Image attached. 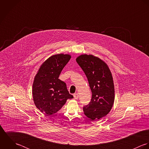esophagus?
Masks as SVG:
<instances>
[{
  "label": "esophagus",
  "instance_id": "esophagus-1",
  "mask_svg": "<svg viewBox=\"0 0 149 149\" xmlns=\"http://www.w3.org/2000/svg\"><path fill=\"white\" fill-rule=\"evenodd\" d=\"M78 97H79V95L77 93H75L74 94V97L75 100H77L78 98Z\"/></svg>",
  "mask_w": 149,
  "mask_h": 149
}]
</instances>
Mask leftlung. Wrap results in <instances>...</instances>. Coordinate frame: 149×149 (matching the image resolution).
<instances>
[{"label":"left lung","mask_w":149,"mask_h":149,"mask_svg":"<svg viewBox=\"0 0 149 149\" xmlns=\"http://www.w3.org/2000/svg\"><path fill=\"white\" fill-rule=\"evenodd\" d=\"M76 61L85 72L92 93L89 104L84 106V114L92 120H98L111 111L115 101L112 73L107 64L93 55L82 54Z\"/></svg>","instance_id":"left-lung-1"}]
</instances>
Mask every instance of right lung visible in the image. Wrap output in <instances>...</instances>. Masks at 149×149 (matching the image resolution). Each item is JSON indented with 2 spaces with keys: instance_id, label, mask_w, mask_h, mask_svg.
I'll return each instance as SVG.
<instances>
[{
  "instance_id": "right-lung-1",
  "label": "right lung",
  "mask_w": 149,
  "mask_h": 149,
  "mask_svg": "<svg viewBox=\"0 0 149 149\" xmlns=\"http://www.w3.org/2000/svg\"><path fill=\"white\" fill-rule=\"evenodd\" d=\"M71 57L69 54L54 55L40 65L34 79L32 94L36 107L42 113L53 115L59 111L67 99L73 98L66 84L59 79Z\"/></svg>"
}]
</instances>
